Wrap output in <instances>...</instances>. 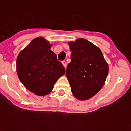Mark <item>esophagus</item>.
<instances>
[{
  "label": "esophagus",
  "mask_w": 131,
  "mask_h": 131,
  "mask_svg": "<svg viewBox=\"0 0 131 131\" xmlns=\"http://www.w3.org/2000/svg\"><path fill=\"white\" fill-rule=\"evenodd\" d=\"M62 64H63V66L64 67V68L67 67V62H66L65 60H63V61L62 62Z\"/></svg>",
  "instance_id": "1"
}]
</instances>
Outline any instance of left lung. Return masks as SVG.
<instances>
[{
    "instance_id": "1",
    "label": "left lung",
    "mask_w": 131,
    "mask_h": 131,
    "mask_svg": "<svg viewBox=\"0 0 131 131\" xmlns=\"http://www.w3.org/2000/svg\"><path fill=\"white\" fill-rule=\"evenodd\" d=\"M71 62L66 75L72 93L80 100L94 96L105 84L109 72L108 64L99 47L84 39L69 43Z\"/></svg>"
}]
</instances>
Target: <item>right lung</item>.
<instances>
[{
	"label": "right lung",
	"instance_id": "right-lung-1",
	"mask_svg": "<svg viewBox=\"0 0 131 131\" xmlns=\"http://www.w3.org/2000/svg\"><path fill=\"white\" fill-rule=\"evenodd\" d=\"M43 37L34 39L17 56V75L26 89L38 96L50 93L65 69Z\"/></svg>",
	"mask_w": 131,
	"mask_h": 131
}]
</instances>
